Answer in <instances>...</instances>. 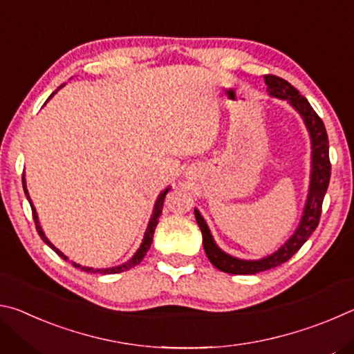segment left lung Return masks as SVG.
I'll return each instance as SVG.
<instances>
[{
  "label": "left lung",
  "instance_id": "obj_1",
  "mask_svg": "<svg viewBox=\"0 0 354 354\" xmlns=\"http://www.w3.org/2000/svg\"><path fill=\"white\" fill-rule=\"evenodd\" d=\"M267 84V91L270 92L272 97L287 100L295 107L303 117L304 123L309 129L310 142H313V171H310V185L309 195L304 206V212L301 217V223L293 232V236L281 247L277 253L263 257L259 261H243L232 257L221 251L215 245L211 236V231L206 225L205 218L201 217L198 211H195V218L198 223L201 234H203V247H205L207 259L212 262L214 267L218 270L231 274H256L259 272L270 270L281 266L290 259L297 251L303 247V243L308 241L310 234L319 226L320 215H322V205L325 194L328 190L329 178H331V162H329V145H328V134L323 124L322 118L317 115V112L309 104V101L299 93L290 82L274 75L263 76Z\"/></svg>",
  "mask_w": 354,
  "mask_h": 354
}]
</instances>
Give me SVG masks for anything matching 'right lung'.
Masks as SVG:
<instances>
[{"mask_svg":"<svg viewBox=\"0 0 354 354\" xmlns=\"http://www.w3.org/2000/svg\"><path fill=\"white\" fill-rule=\"evenodd\" d=\"M62 87V86H61ZM59 87V88H61ZM57 88V91H59ZM56 93V92H55ZM53 93V95H55ZM51 95V97H53ZM50 97V98H51ZM48 98V100H50ZM23 179V189H25V194H26V196H28V200H29V205H31V209H32V218H34V223H35V230H37V232H39V236L41 237V241H44L46 245H50V247L56 251V253L62 257V259H65V261H68V257L67 256H64L61 251H59L55 245H53L50 241H48L46 239V236L44 234V231H41V227H40V223H39V218H37V212H35V209H34V206H32V203H31V198H29V195H28V189H26V184H25V178H21ZM167 192H169V189H165L162 194L159 195V198H158V201H156V205H154V211H153V215H151V218H149V223H148V227H147V232H145V237H143V241H142V245H140V248L137 250V253L133 256V259L131 261H128V262H124L123 266H118V267H112V268H92V267H82V266H80V263H75V262H71L73 263V267H76V268H81L82 272H87V273H103V274H113V273H122V272H127V270H129V268H133V267H136L137 263H139L143 257H145V254H147V251L149 250V247H151V242H153V234H154V230H156V226H158V221H159V217H160V214H162V207H164V200H165V195H167Z\"/></svg>","mask_w":354,"mask_h":354,"instance_id":"obj_1","label":"right lung"}]
</instances>
